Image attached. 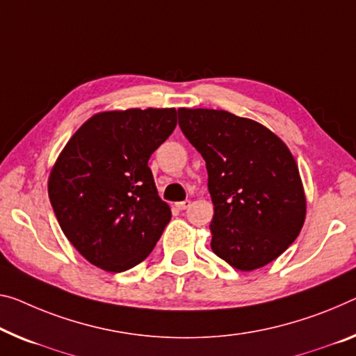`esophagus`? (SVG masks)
<instances>
[{
  "label": "esophagus",
  "instance_id": "1",
  "mask_svg": "<svg viewBox=\"0 0 356 356\" xmlns=\"http://www.w3.org/2000/svg\"><path fill=\"white\" fill-rule=\"evenodd\" d=\"M177 205V209L178 210H186V209H189V205H191V200H183V202H178V204H175Z\"/></svg>",
  "mask_w": 356,
  "mask_h": 356
}]
</instances>
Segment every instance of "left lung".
<instances>
[{"mask_svg": "<svg viewBox=\"0 0 356 356\" xmlns=\"http://www.w3.org/2000/svg\"><path fill=\"white\" fill-rule=\"evenodd\" d=\"M178 118L207 163L213 253L243 272L277 259L307 209L291 151L262 124L222 109L179 108Z\"/></svg>", "mask_w": 356, "mask_h": 356, "instance_id": "obj_1", "label": "left lung"}]
</instances>
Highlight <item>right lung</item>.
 <instances>
[{
  "instance_id": "add662e5",
  "label": "right lung",
  "mask_w": 356,
  "mask_h": 356,
  "mask_svg": "<svg viewBox=\"0 0 356 356\" xmlns=\"http://www.w3.org/2000/svg\"><path fill=\"white\" fill-rule=\"evenodd\" d=\"M175 127V108L103 111L60 152L49 199L63 234L90 264L124 272L156 247L172 211L147 161Z\"/></svg>"
}]
</instances>
